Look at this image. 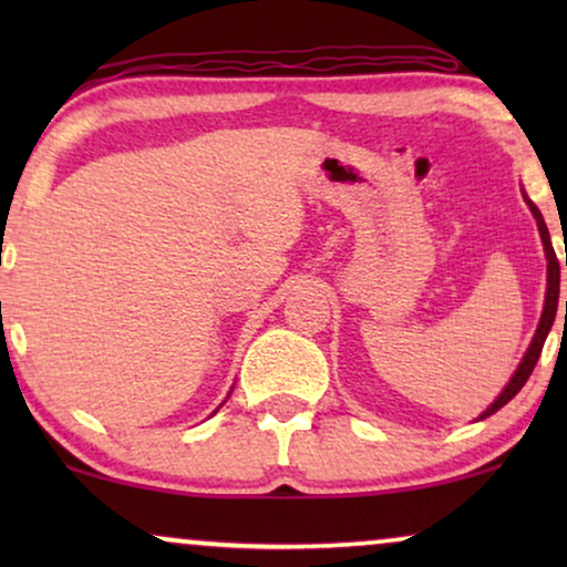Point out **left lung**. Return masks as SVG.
<instances>
[{"label": "left lung", "mask_w": 567, "mask_h": 567, "mask_svg": "<svg viewBox=\"0 0 567 567\" xmlns=\"http://www.w3.org/2000/svg\"><path fill=\"white\" fill-rule=\"evenodd\" d=\"M524 200H526V204H529L534 219H537L539 237H542V245H545V255H547V293H545V309H542L537 332H534L529 351L524 353V359H522V363H518V369L514 371V377H511V382L506 384V390H503V392L498 394V398H495L493 405L487 408L485 413L477 417V421H483V417L498 413V410H501L503 405H506L508 400L516 398L518 390H522V386L526 384V379L532 377V371H534V367H537V361H539L542 346H545L549 330H553V322H555V315H557V299H560V262H557V255H555L553 239H549L547 224H545V219H542L539 208L532 204L526 193H524ZM565 266H567V255H565ZM565 320H567V301H565Z\"/></svg>", "instance_id": "8db88e82"}]
</instances>
